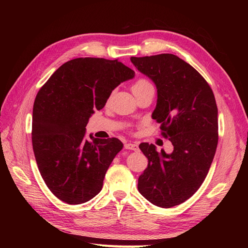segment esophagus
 Here are the masks:
<instances>
[{"instance_id": "obj_1", "label": "esophagus", "mask_w": 248, "mask_h": 248, "mask_svg": "<svg viewBox=\"0 0 248 248\" xmlns=\"http://www.w3.org/2000/svg\"><path fill=\"white\" fill-rule=\"evenodd\" d=\"M125 149H127V150H133V151H138L139 150V145H138V142H127V144H125Z\"/></svg>"}]
</instances>
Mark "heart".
Listing matches in <instances>:
<instances>
[{
  "instance_id": "b5f03b06",
  "label": "heart",
  "mask_w": 248,
  "mask_h": 248,
  "mask_svg": "<svg viewBox=\"0 0 248 248\" xmlns=\"http://www.w3.org/2000/svg\"><path fill=\"white\" fill-rule=\"evenodd\" d=\"M151 88H153L151 82H150L147 79L140 78V79H138L133 84V86H132V92H133V94H137V93L142 92V91H145V90L151 89Z\"/></svg>"
}]
</instances>
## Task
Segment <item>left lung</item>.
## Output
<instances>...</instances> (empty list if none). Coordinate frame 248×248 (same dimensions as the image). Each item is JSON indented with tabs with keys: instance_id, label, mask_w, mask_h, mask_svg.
<instances>
[{
	"instance_id": "obj_1",
	"label": "left lung",
	"mask_w": 248,
	"mask_h": 248,
	"mask_svg": "<svg viewBox=\"0 0 248 248\" xmlns=\"http://www.w3.org/2000/svg\"><path fill=\"white\" fill-rule=\"evenodd\" d=\"M157 89L152 118L174 150L141 142L148 167L139 177L140 194L153 205L170 208L193 196L208 174L218 141V111L211 88L184 60L171 54L131 57Z\"/></svg>"
}]
</instances>
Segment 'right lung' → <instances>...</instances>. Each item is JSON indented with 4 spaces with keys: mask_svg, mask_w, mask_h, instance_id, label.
<instances>
[{
    "mask_svg": "<svg viewBox=\"0 0 248 248\" xmlns=\"http://www.w3.org/2000/svg\"><path fill=\"white\" fill-rule=\"evenodd\" d=\"M134 76L118 60L78 58L64 63L39 90L33 108V150L41 177L59 200L84 204L102 189L123 144L92 134L88 140L86 126L112 90Z\"/></svg>",
    "mask_w": 248,
    "mask_h": 248,
    "instance_id": "obj_1",
    "label": "right lung"
}]
</instances>
